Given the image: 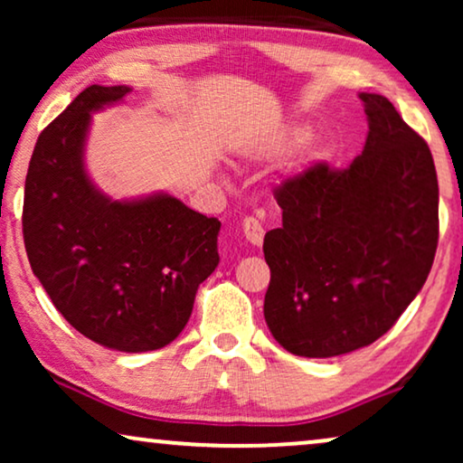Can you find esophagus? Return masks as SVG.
<instances>
[{
  "instance_id": "34e87169",
  "label": "esophagus",
  "mask_w": 463,
  "mask_h": 463,
  "mask_svg": "<svg viewBox=\"0 0 463 463\" xmlns=\"http://www.w3.org/2000/svg\"><path fill=\"white\" fill-rule=\"evenodd\" d=\"M242 230H244L246 240H249L252 246H261V242H263V225L259 223V219L246 217L244 223H242Z\"/></svg>"
}]
</instances>
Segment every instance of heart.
Masks as SVG:
<instances>
[{"mask_svg":"<svg viewBox=\"0 0 463 463\" xmlns=\"http://www.w3.org/2000/svg\"><path fill=\"white\" fill-rule=\"evenodd\" d=\"M306 137H307L306 130H295V132H290V135L284 138V141H271V143H265V145H257V147L252 149V154L261 156V157L274 156V154H278V151H282L284 145H287V143L301 141V138H306Z\"/></svg>","mask_w":463,"mask_h":463,"instance_id":"b5f03b06","label":"heart"}]
</instances>
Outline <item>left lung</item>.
<instances>
[{
  "label": "left lung",
  "instance_id": "obj_1",
  "mask_svg": "<svg viewBox=\"0 0 463 463\" xmlns=\"http://www.w3.org/2000/svg\"><path fill=\"white\" fill-rule=\"evenodd\" d=\"M363 154L309 166L276 189L265 233L263 314L284 350L333 358L388 333L420 293L439 244V179L428 143L382 94L360 92Z\"/></svg>",
  "mask_w": 463,
  "mask_h": 463
}]
</instances>
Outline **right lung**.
Instances as JSON below:
<instances>
[{"instance_id": "1", "label": "right lung", "mask_w": 463, "mask_h": 463, "mask_svg": "<svg viewBox=\"0 0 463 463\" xmlns=\"http://www.w3.org/2000/svg\"><path fill=\"white\" fill-rule=\"evenodd\" d=\"M128 86H88L37 138L23 236L33 274L69 325L118 352H151L185 328L219 265V219L168 194L113 200L86 173L92 113Z\"/></svg>"}]
</instances>
